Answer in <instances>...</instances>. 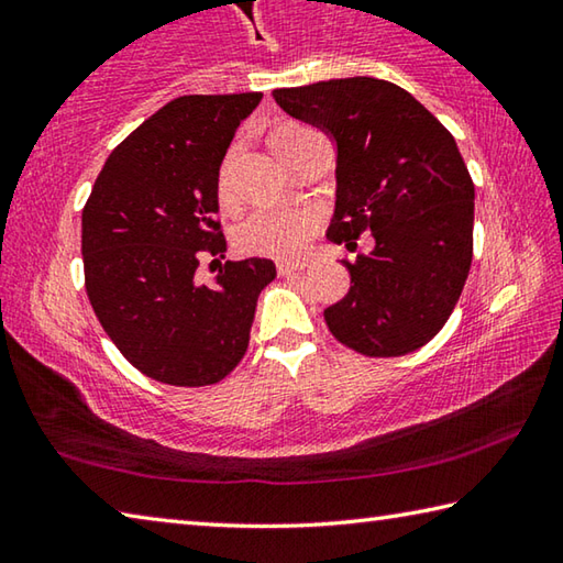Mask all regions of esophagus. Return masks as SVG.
I'll return each mask as SVG.
<instances>
[{"label":"esophagus","instance_id":"esophagus-1","mask_svg":"<svg viewBox=\"0 0 563 563\" xmlns=\"http://www.w3.org/2000/svg\"><path fill=\"white\" fill-rule=\"evenodd\" d=\"M305 261H278V273L280 275H290V273H298L305 271Z\"/></svg>","mask_w":563,"mask_h":563}]
</instances>
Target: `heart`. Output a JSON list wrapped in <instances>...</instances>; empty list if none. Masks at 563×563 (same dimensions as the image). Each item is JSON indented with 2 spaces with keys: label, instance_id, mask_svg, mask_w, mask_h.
Returning a JSON list of instances; mask_svg holds the SVG:
<instances>
[{
  "label": "heart",
  "instance_id": "obj_1",
  "mask_svg": "<svg viewBox=\"0 0 563 563\" xmlns=\"http://www.w3.org/2000/svg\"><path fill=\"white\" fill-rule=\"evenodd\" d=\"M302 126H283L273 133V144L295 136ZM235 151L223 158L216 178L218 201L228 206L235 196ZM320 225L318 213L312 211H290V208H258V211L247 213L241 223L235 225V245L245 253L255 255H273V258H295L305 251L310 238L316 235Z\"/></svg>",
  "mask_w": 563,
  "mask_h": 563
}]
</instances>
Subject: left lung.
I'll list each match as a JSON object with an SVG mask.
<instances>
[{"label": "left lung", "mask_w": 563, "mask_h": 563, "mask_svg": "<svg viewBox=\"0 0 563 563\" xmlns=\"http://www.w3.org/2000/svg\"><path fill=\"white\" fill-rule=\"evenodd\" d=\"M292 119L338 144L332 243L350 290L325 310L342 345L367 357H399L427 345L450 320L472 265L474 184L456 141L412 93L373 76L275 89Z\"/></svg>", "instance_id": "1"}]
</instances>
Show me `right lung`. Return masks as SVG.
<instances>
[{
  "instance_id": "obj_1",
  "label": "right lung",
  "mask_w": 563,
  "mask_h": 563,
  "mask_svg": "<svg viewBox=\"0 0 563 563\" xmlns=\"http://www.w3.org/2000/svg\"><path fill=\"white\" fill-rule=\"evenodd\" d=\"M261 91L178 97L121 141L81 211L84 283L113 345L164 385H216L243 360L275 263L225 258L216 178ZM203 257L219 265L197 283Z\"/></svg>"
}]
</instances>
